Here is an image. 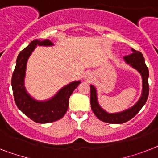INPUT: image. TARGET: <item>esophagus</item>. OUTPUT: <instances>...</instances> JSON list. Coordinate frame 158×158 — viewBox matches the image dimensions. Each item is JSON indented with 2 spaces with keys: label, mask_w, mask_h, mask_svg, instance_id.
<instances>
[{
  "label": "esophagus",
  "mask_w": 158,
  "mask_h": 158,
  "mask_svg": "<svg viewBox=\"0 0 158 158\" xmlns=\"http://www.w3.org/2000/svg\"><path fill=\"white\" fill-rule=\"evenodd\" d=\"M84 79L87 82H91L94 79V75L91 72H87L86 73L85 76H84Z\"/></svg>",
  "instance_id": "34e87169"
}]
</instances>
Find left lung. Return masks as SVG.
Listing matches in <instances>:
<instances>
[{"mask_svg": "<svg viewBox=\"0 0 158 158\" xmlns=\"http://www.w3.org/2000/svg\"><path fill=\"white\" fill-rule=\"evenodd\" d=\"M132 53L129 55L124 57V62L127 64L136 69L141 75L142 78V92L139 100L136 104L131 107L128 109L124 110L120 112L109 113L100 107L98 103L97 91L93 85L91 87V107L96 117L102 121L109 123V124H123L124 122L128 121L132 118L134 117L139 111L141 109L144 104L146 103L149 96V87L148 79H149V70L144 63V59L143 54L139 51H136L134 49H132Z\"/></svg>", "mask_w": 158, "mask_h": 158, "instance_id": "1", "label": "left lung"}]
</instances>
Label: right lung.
<instances>
[{
    "label": "right lung",
    "instance_id": "right-lung-1",
    "mask_svg": "<svg viewBox=\"0 0 158 158\" xmlns=\"http://www.w3.org/2000/svg\"><path fill=\"white\" fill-rule=\"evenodd\" d=\"M51 41L34 40L19 53L12 76V88L15 103L22 112L32 120L46 124L56 121L63 117L68 108L69 98L80 81H74L61 88L52 98L38 101L30 96L25 87V76L27 61L37 46H53Z\"/></svg>",
    "mask_w": 158,
    "mask_h": 158
}]
</instances>
